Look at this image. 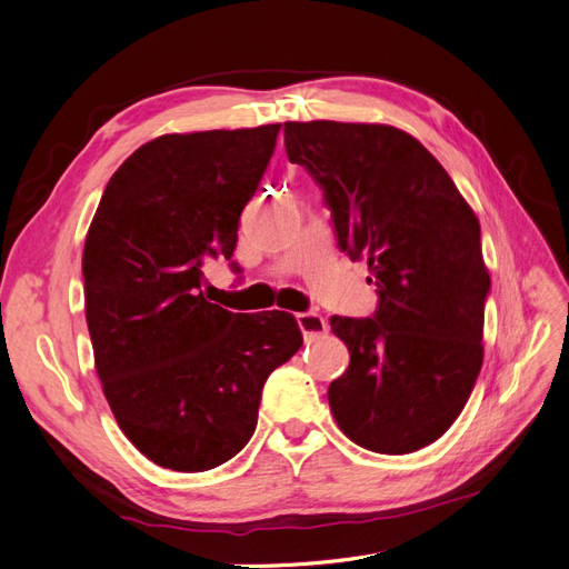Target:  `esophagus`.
<instances>
[{
  "label": "esophagus",
  "mask_w": 569,
  "mask_h": 569,
  "mask_svg": "<svg viewBox=\"0 0 569 569\" xmlns=\"http://www.w3.org/2000/svg\"><path fill=\"white\" fill-rule=\"evenodd\" d=\"M297 322L301 327V332L306 339H313V337H320V335H327V330H330V325H327V320L316 313V311H306V313H299L297 316Z\"/></svg>",
  "instance_id": "obj_1"
}]
</instances>
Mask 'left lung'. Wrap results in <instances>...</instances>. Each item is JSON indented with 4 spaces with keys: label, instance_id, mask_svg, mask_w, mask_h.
<instances>
[{
    "label": "left lung",
    "instance_id": "1",
    "mask_svg": "<svg viewBox=\"0 0 569 569\" xmlns=\"http://www.w3.org/2000/svg\"><path fill=\"white\" fill-rule=\"evenodd\" d=\"M284 147L322 189L339 249L366 258L380 297L372 318H330L351 353L327 389L332 416L368 451H418L453 425L481 370L491 280L479 220L403 130L284 123Z\"/></svg>",
    "mask_w": 569,
    "mask_h": 569
}]
</instances>
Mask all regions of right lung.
Returning <instances> with one entry per match:
<instances>
[{
  "label": "right lung",
  "instance_id": "right-lung-1",
  "mask_svg": "<svg viewBox=\"0 0 569 569\" xmlns=\"http://www.w3.org/2000/svg\"><path fill=\"white\" fill-rule=\"evenodd\" d=\"M280 123L163 134L101 194L82 251L97 375L123 435L161 468H218L251 439L268 375L301 349L295 316L232 313L201 291L237 247Z\"/></svg>",
  "mask_w": 569,
  "mask_h": 569
}]
</instances>
